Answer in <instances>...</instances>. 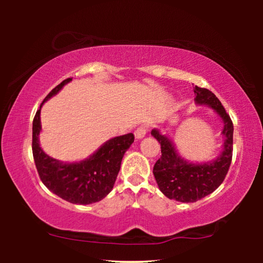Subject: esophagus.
Returning a JSON list of instances; mask_svg holds the SVG:
<instances>
[{
  "label": "esophagus",
  "mask_w": 263,
  "mask_h": 263,
  "mask_svg": "<svg viewBox=\"0 0 263 263\" xmlns=\"http://www.w3.org/2000/svg\"><path fill=\"white\" fill-rule=\"evenodd\" d=\"M146 133H147V125H141L137 128L135 131V137L137 140L142 139L146 136Z\"/></svg>",
  "instance_id": "esophagus-1"
}]
</instances>
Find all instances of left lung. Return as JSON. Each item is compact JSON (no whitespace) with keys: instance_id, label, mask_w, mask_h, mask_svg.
I'll return each instance as SVG.
<instances>
[{"instance_id":"obj_1","label":"left lung","mask_w":263,"mask_h":263,"mask_svg":"<svg viewBox=\"0 0 263 263\" xmlns=\"http://www.w3.org/2000/svg\"><path fill=\"white\" fill-rule=\"evenodd\" d=\"M195 102L198 105L211 108L224 123L221 153L212 161L194 163L186 161L177 153L174 142L159 128H153L151 135L161 145V157L154 164L153 174L159 189L169 199L182 203L197 202L213 193L228 174L233 152V123L224 106L212 91L195 86Z\"/></svg>"}]
</instances>
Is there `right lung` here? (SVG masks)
Instances as JSON below:
<instances>
[{"instance_id": "obj_1", "label": "right lung", "mask_w": 263, "mask_h": 263, "mask_svg": "<svg viewBox=\"0 0 263 263\" xmlns=\"http://www.w3.org/2000/svg\"><path fill=\"white\" fill-rule=\"evenodd\" d=\"M70 81V78L66 79L52 89L35 112L32 123V153L39 177L48 190L69 203L87 205L100 202L112 190L124 154L135 141V136L127 133L111 138L82 161L61 162L47 155L39 144L42 106Z\"/></svg>"}]
</instances>
